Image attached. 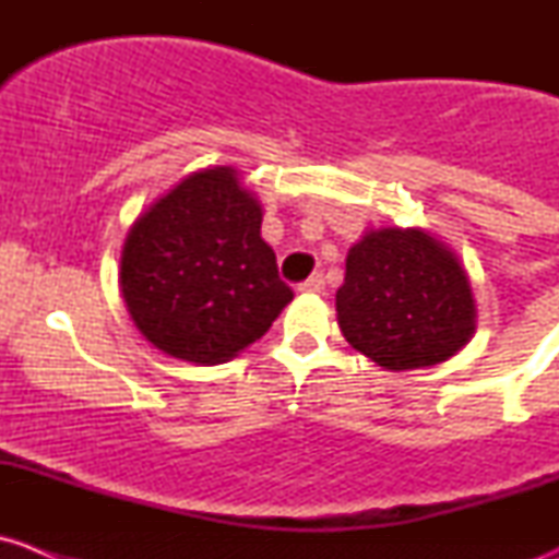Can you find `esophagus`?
<instances>
[{
  "label": "esophagus",
  "instance_id": "obj_1",
  "mask_svg": "<svg viewBox=\"0 0 559 559\" xmlns=\"http://www.w3.org/2000/svg\"><path fill=\"white\" fill-rule=\"evenodd\" d=\"M300 292H306V295H319V292H324V275L321 273H313L311 278L302 281L300 286H297Z\"/></svg>",
  "mask_w": 559,
  "mask_h": 559
}]
</instances>
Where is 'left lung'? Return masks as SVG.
Listing matches in <instances>:
<instances>
[{
	"mask_svg": "<svg viewBox=\"0 0 559 559\" xmlns=\"http://www.w3.org/2000/svg\"><path fill=\"white\" fill-rule=\"evenodd\" d=\"M335 308L343 337L394 373L447 362L476 330L465 270L421 229H373L352 246Z\"/></svg>",
	"mask_w": 559,
	"mask_h": 559,
	"instance_id": "8db88e82",
	"label": "left lung"
}]
</instances>
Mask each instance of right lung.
Wrapping results in <instances>:
<instances>
[{
	"instance_id": "obj_1",
	"label": "right lung",
	"mask_w": 559,
	"mask_h": 559,
	"mask_svg": "<svg viewBox=\"0 0 559 559\" xmlns=\"http://www.w3.org/2000/svg\"><path fill=\"white\" fill-rule=\"evenodd\" d=\"M259 227L262 207L233 167L189 175L154 202L121 253V295L145 341L197 365L259 341L295 297Z\"/></svg>"
}]
</instances>
